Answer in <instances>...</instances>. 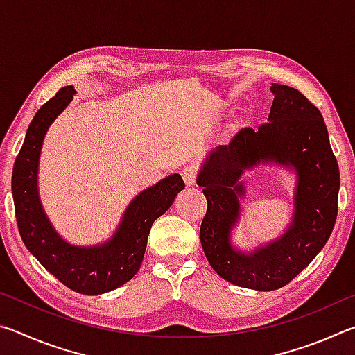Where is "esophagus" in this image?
<instances>
[{"mask_svg": "<svg viewBox=\"0 0 355 355\" xmlns=\"http://www.w3.org/2000/svg\"><path fill=\"white\" fill-rule=\"evenodd\" d=\"M182 177L184 180V183L191 186L196 183L197 177H199V171H197L196 166H184L182 169Z\"/></svg>", "mask_w": 355, "mask_h": 355, "instance_id": "34e87169", "label": "esophagus"}]
</instances>
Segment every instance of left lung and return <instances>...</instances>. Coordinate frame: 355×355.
I'll list each match as a JSON object with an SVG mask.
<instances>
[{"label":"left lung","instance_id":"8db88e82","mask_svg":"<svg viewBox=\"0 0 355 355\" xmlns=\"http://www.w3.org/2000/svg\"><path fill=\"white\" fill-rule=\"evenodd\" d=\"M269 122L241 128L228 146L208 156L197 183L207 197L200 243L222 279L250 290L272 291L302 272L327 243L338 213L340 171L322 114L297 89L272 84ZM275 159L297 167V213L279 242L252 256L238 254L227 241L239 214L237 183L244 168Z\"/></svg>","mask_w":355,"mask_h":355}]
</instances>
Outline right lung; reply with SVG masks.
I'll list each match as a JSON object with an SVG mask.
<instances>
[{"label": "right lung", "mask_w": 355, "mask_h": 355, "mask_svg": "<svg viewBox=\"0 0 355 355\" xmlns=\"http://www.w3.org/2000/svg\"><path fill=\"white\" fill-rule=\"evenodd\" d=\"M73 94L71 86L59 89L31 120L12 171V196L20 236L42 266L70 290L101 294L127 284L139 271L152 224L169 209L184 182L173 173L142 191L130 203L116 235L100 248H75L62 241L42 211L35 177L46 130Z\"/></svg>", "instance_id": "right-lung-1"}]
</instances>
